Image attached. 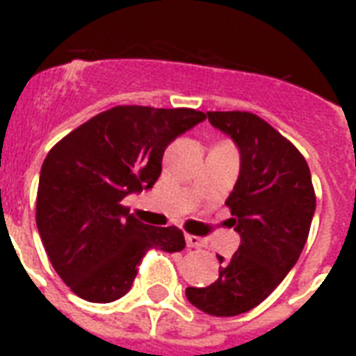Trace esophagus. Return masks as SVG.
Returning <instances> with one entry per match:
<instances>
[{
	"mask_svg": "<svg viewBox=\"0 0 356 356\" xmlns=\"http://www.w3.org/2000/svg\"><path fill=\"white\" fill-rule=\"evenodd\" d=\"M184 240H186V245H188V248H203V245H205V240L200 236H194V234H186Z\"/></svg>",
	"mask_w": 356,
	"mask_h": 356,
	"instance_id": "34e87169",
	"label": "esophagus"
}]
</instances>
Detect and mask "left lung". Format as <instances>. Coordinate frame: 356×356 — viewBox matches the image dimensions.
Listing matches in <instances>:
<instances>
[{
    "label": "left lung",
    "instance_id": "left-lung-1",
    "mask_svg": "<svg viewBox=\"0 0 356 356\" xmlns=\"http://www.w3.org/2000/svg\"><path fill=\"white\" fill-rule=\"evenodd\" d=\"M207 116L240 151L225 201L240 245L231 259L218 254L220 277L211 286L186 288V298L205 314L238 316L262 303L298 262L316 211L314 186L303 155L268 122L240 111Z\"/></svg>",
    "mask_w": 356,
    "mask_h": 356
}]
</instances>
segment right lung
<instances>
[{
    "instance_id": "right-lung-1",
    "label": "right lung",
    "mask_w": 356,
    "mask_h": 356,
    "mask_svg": "<svg viewBox=\"0 0 356 356\" xmlns=\"http://www.w3.org/2000/svg\"><path fill=\"white\" fill-rule=\"evenodd\" d=\"M207 116L194 108L122 105L66 134L42 164L36 227L51 266L72 292L111 303L131 290L147 249H184L177 227H151L122 201L151 188L162 155Z\"/></svg>"
}]
</instances>
